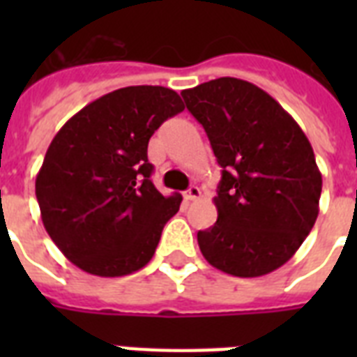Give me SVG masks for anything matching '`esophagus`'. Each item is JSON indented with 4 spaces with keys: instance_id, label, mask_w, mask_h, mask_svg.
Returning a JSON list of instances; mask_svg holds the SVG:
<instances>
[{
    "instance_id": "esophagus-1",
    "label": "esophagus",
    "mask_w": 357,
    "mask_h": 357,
    "mask_svg": "<svg viewBox=\"0 0 357 357\" xmlns=\"http://www.w3.org/2000/svg\"><path fill=\"white\" fill-rule=\"evenodd\" d=\"M185 200L187 202H192V200H198V198H200L202 196V190H200V187H196V185H190L189 189L185 190Z\"/></svg>"
}]
</instances>
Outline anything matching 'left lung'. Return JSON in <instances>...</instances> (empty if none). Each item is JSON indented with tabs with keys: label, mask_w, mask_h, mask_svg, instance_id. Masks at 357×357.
Here are the masks:
<instances>
[{
	"label": "left lung",
	"mask_w": 357,
	"mask_h": 357,
	"mask_svg": "<svg viewBox=\"0 0 357 357\" xmlns=\"http://www.w3.org/2000/svg\"><path fill=\"white\" fill-rule=\"evenodd\" d=\"M222 167L215 226L198 231L204 257L238 278L287 263L319 215L322 176L310 140L259 86L218 77L181 92Z\"/></svg>",
	"instance_id": "1"
}]
</instances>
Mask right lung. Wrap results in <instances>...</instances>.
Instances as JSON below:
<instances>
[{
	"label": "right lung",
	"instance_id": "add662e5",
	"mask_svg": "<svg viewBox=\"0 0 357 357\" xmlns=\"http://www.w3.org/2000/svg\"><path fill=\"white\" fill-rule=\"evenodd\" d=\"M185 109L165 86H126L74 114L47 148L36 176L44 228L81 271L116 278L153 257L181 195L151 183L150 137Z\"/></svg>",
	"mask_w": 357,
	"mask_h": 357
}]
</instances>
